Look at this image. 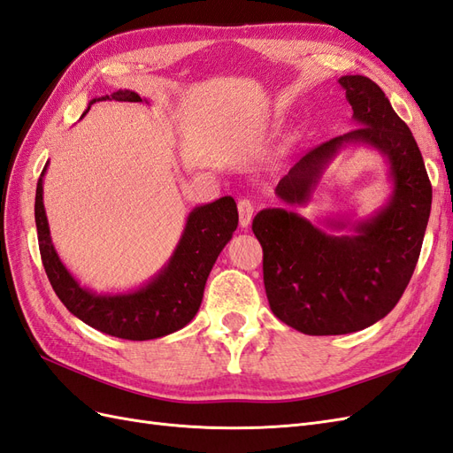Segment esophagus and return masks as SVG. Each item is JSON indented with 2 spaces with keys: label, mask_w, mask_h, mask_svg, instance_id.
I'll return each instance as SVG.
<instances>
[{
  "label": "esophagus",
  "mask_w": 453,
  "mask_h": 453,
  "mask_svg": "<svg viewBox=\"0 0 453 453\" xmlns=\"http://www.w3.org/2000/svg\"><path fill=\"white\" fill-rule=\"evenodd\" d=\"M237 211H239V222L241 227H249L252 214H254V203L250 199H241L237 203Z\"/></svg>",
  "instance_id": "obj_1"
}]
</instances>
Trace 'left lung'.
I'll return each mask as SVG.
<instances>
[{
  "label": "left lung",
  "instance_id": "1",
  "mask_svg": "<svg viewBox=\"0 0 453 453\" xmlns=\"http://www.w3.org/2000/svg\"><path fill=\"white\" fill-rule=\"evenodd\" d=\"M338 83L357 128L317 146L275 188L287 204H307L322 173L345 146H366L389 166L391 197L366 219H328L330 231L288 209H264L252 222L264 249V284L271 311L309 335L365 330L398 303L416 269L427 229L433 188L408 125L383 90L365 75ZM354 234L334 236L331 229Z\"/></svg>",
  "mask_w": 453,
  "mask_h": 453
}]
</instances>
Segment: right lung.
Returning a JSON list of instances; mask_svg holds the SVG:
<instances>
[{
  "label": "right lung",
  "instance_id": "right-lung-1",
  "mask_svg": "<svg viewBox=\"0 0 453 453\" xmlns=\"http://www.w3.org/2000/svg\"><path fill=\"white\" fill-rule=\"evenodd\" d=\"M100 100L148 102L134 90L119 88L111 95L93 98L88 102V108ZM47 165L35 189L37 241H40L42 262L50 287L68 311L90 328L133 342L163 338L184 328L197 315L204 284L216 257L237 229L239 214L235 199L219 197L214 203L196 206L188 216L182 237L169 262L140 288L119 294H96L77 282L62 264L50 239L43 206V176Z\"/></svg>",
  "mask_w": 453,
  "mask_h": 453
}]
</instances>
